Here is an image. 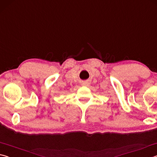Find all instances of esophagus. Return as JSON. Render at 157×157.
<instances>
[{"label": "esophagus", "mask_w": 157, "mask_h": 157, "mask_svg": "<svg viewBox=\"0 0 157 157\" xmlns=\"http://www.w3.org/2000/svg\"><path fill=\"white\" fill-rule=\"evenodd\" d=\"M82 84L84 85V86H89V83L88 82H82Z\"/></svg>", "instance_id": "obj_1"}]
</instances>
